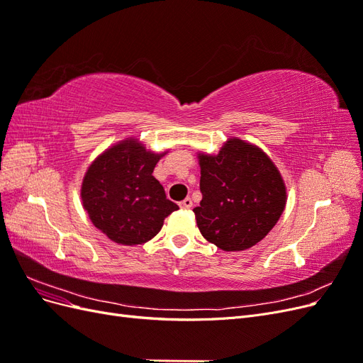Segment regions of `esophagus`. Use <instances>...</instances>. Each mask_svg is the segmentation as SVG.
Segmentation results:
<instances>
[{"label": "esophagus", "mask_w": 363, "mask_h": 363, "mask_svg": "<svg viewBox=\"0 0 363 363\" xmlns=\"http://www.w3.org/2000/svg\"><path fill=\"white\" fill-rule=\"evenodd\" d=\"M180 207L184 208V211H188V208L192 207V200L191 199H184L183 201H180Z\"/></svg>", "instance_id": "obj_1"}]
</instances>
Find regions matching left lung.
<instances>
[{
  "mask_svg": "<svg viewBox=\"0 0 363 363\" xmlns=\"http://www.w3.org/2000/svg\"><path fill=\"white\" fill-rule=\"evenodd\" d=\"M203 200L194 208L208 242L244 251L265 238L286 206V184L265 151L228 138L216 155L199 152Z\"/></svg>",
  "mask_w": 363,
  "mask_h": 363,
  "instance_id": "obj_1",
  "label": "left lung"
}]
</instances>
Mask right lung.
Instances as JSON below:
<instances>
[{"mask_svg": "<svg viewBox=\"0 0 363 363\" xmlns=\"http://www.w3.org/2000/svg\"><path fill=\"white\" fill-rule=\"evenodd\" d=\"M167 152H155L138 138H125L96 156L84 172L80 189L83 208L113 242H148L160 232L164 218L179 208L152 175Z\"/></svg>", "mask_w": 363, "mask_h": 363, "instance_id": "1", "label": "right lung"}]
</instances>
